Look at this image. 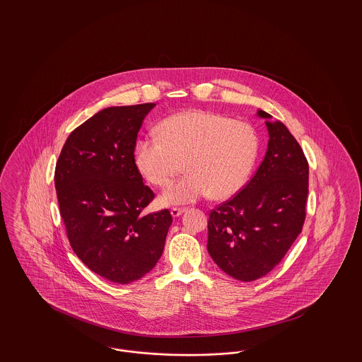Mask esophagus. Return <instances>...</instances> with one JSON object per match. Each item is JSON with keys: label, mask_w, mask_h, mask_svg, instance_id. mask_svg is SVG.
Returning <instances> with one entry per match:
<instances>
[{"label": "esophagus", "mask_w": 362, "mask_h": 362, "mask_svg": "<svg viewBox=\"0 0 362 362\" xmlns=\"http://www.w3.org/2000/svg\"><path fill=\"white\" fill-rule=\"evenodd\" d=\"M186 211V209L185 207H173L171 209V214H173V217H179L182 213H185Z\"/></svg>", "instance_id": "34e87169"}]
</instances>
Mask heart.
<instances>
[{
    "mask_svg": "<svg viewBox=\"0 0 362 362\" xmlns=\"http://www.w3.org/2000/svg\"><path fill=\"white\" fill-rule=\"evenodd\" d=\"M259 138L247 122L202 110L173 114L158 123L157 137L138 138L134 160L141 175L167 187L182 168L186 175L161 195L165 205H185L211 194L238 192L252 171Z\"/></svg>",
    "mask_w": 362,
    "mask_h": 362,
    "instance_id": "heart-1",
    "label": "heart"
}]
</instances>
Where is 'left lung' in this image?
Here are the masks:
<instances>
[{
  "label": "left lung",
  "mask_w": 362,
  "mask_h": 362,
  "mask_svg": "<svg viewBox=\"0 0 362 362\" xmlns=\"http://www.w3.org/2000/svg\"><path fill=\"white\" fill-rule=\"evenodd\" d=\"M259 117L270 118L262 110ZM267 152L251 180L214 207L207 251L228 276L243 282L269 274L303 230L308 199V160L281 122H266Z\"/></svg>",
  "instance_id": "left-lung-1"
}]
</instances>
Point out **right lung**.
Here are the masks:
<instances>
[{"instance_id": "add662e5", "label": "right lung", "mask_w": 362, "mask_h": 362, "mask_svg": "<svg viewBox=\"0 0 362 362\" xmlns=\"http://www.w3.org/2000/svg\"><path fill=\"white\" fill-rule=\"evenodd\" d=\"M155 103L108 107L76 127L58 157L54 182L74 254L114 284L149 273L163 254L173 216L142 210L155 199L134 160L142 122Z\"/></svg>"}]
</instances>
